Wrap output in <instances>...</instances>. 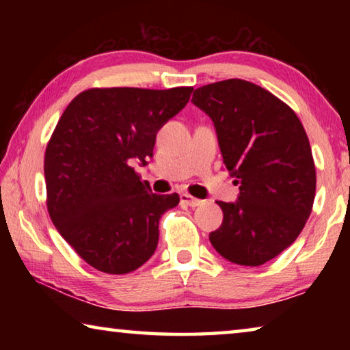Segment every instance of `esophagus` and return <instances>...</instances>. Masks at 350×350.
I'll return each instance as SVG.
<instances>
[{"label": "esophagus", "mask_w": 350, "mask_h": 350, "mask_svg": "<svg viewBox=\"0 0 350 350\" xmlns=\"http://www.w3.org/2000/svg\"><path fill=\"white\" fill-rule=\"evenodd\" d=\"M180 204L188 205V206H199L200 204H202V200L193 198L191 194H188V193H182L180 194Z\"/></svg>", "instance_id": "1"}]
</instances>
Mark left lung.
<instances>
[{
  "label": "left lung",
  "mask_w": 350,
  "mask_h": 350,
  "mask_svg": "<svg viewBox=\"0 0 350 350\" xmlns=\"http://www.w3.org/2000/svg\"><path fill=\"white\" fill-rule=\"evenodd\" d=\"M193 103L215 123L238 202L219 200L224 221L211 245L230 262L256 267L293 244L315 200L309 137L295 111L254 83L230 79L198 88Z\"/></svg>",
  "instance_id": "left-lung-1"
}]
</instances>
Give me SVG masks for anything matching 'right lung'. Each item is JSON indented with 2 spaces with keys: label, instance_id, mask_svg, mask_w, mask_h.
Here are the masks:
<instances>
[{
  "label": "right lung",
  "instance_id": "right-lung-1",
  "mask_svg": "<svg viewBox=\"0 0 350 350\" xmlns=\"http://www.w3.org/2000/svg\"><path fill=\"white\" fill-rule=\"evenodd\" d=\"M171 90L91 88L64 109L44 152L46 205L64 241L103 273L125 275L156 252L159 219L179 194H154L133 165L191 96Z\"/></svg>",
  "mask_w": 350,
  "mask_h": 350
}]
</instances>
